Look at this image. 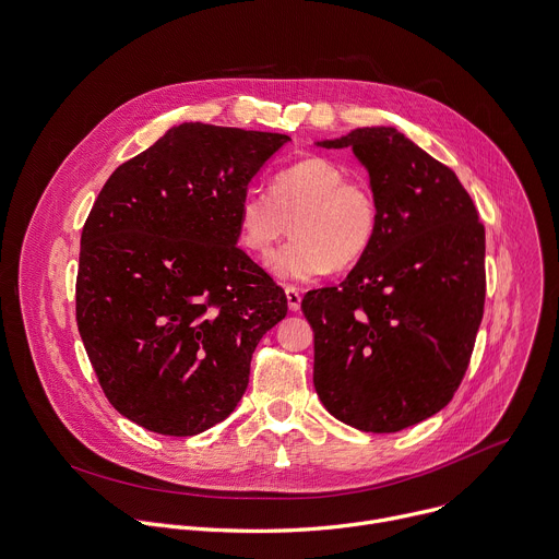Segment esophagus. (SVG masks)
Returning <instances> with one entry per match:
<instances>
[{
  "label": "esophagus",
  "mask_w": 559,
  "mask_h": 559,
  "mask_svg": "<svg viewBox=\"0 0 559 559\" xmlns=\"http://www.w3.org/2000/svg\"><path fill=\"white\" fill-rule=\"evenodd\" d=\"M285 296H287V305L292 311H298L300 309V292L296 287H285Z\"/></svg>",
  "instance_id": "obj_1"
}]
</instances>
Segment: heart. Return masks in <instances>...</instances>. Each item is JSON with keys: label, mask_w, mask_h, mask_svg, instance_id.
Masks as SVG:
<instances>
[{"label": "heart", "mask_w": 559, "mask_h": 559, "mask_svg": "<svg viewBox=\"0 0 559 559\" xmlns=\"http://www.w3.org/2000/svg\"><path fill=\"white\" fill-rule=\"evenodd\" d=\"M236 236L252 257L267 261L289 229L292 241L272 270L285 281H311L332 267L356 265L373 246L378 203L371 188L349 179L334 158L311 154L281 168L270 192L248 190L234 212Z\"/></svg>", "instance_id": "heart-1"}]
</instances>
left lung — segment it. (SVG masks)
Masks as SVG:
<instances>
[{"label": "left lung", "mask_w": 559, "mask_h": 559, "mask_svg": "<svg viewBox=\"0 0 559 559\" xmlns=\"http://www.w3.org/2000/svg\"><path fill=\"white\" fill-rule=\"evenodd\" d=\"M369 170L378 231L338 287L311 289L313 386L341 423L371 433L451 403L483 323L485 225L455 173L395 128L321 141Z\"/></svg>", "instance_id": "1"}]
</instances>
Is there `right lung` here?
I'll list each match as a JSON object with an SVG mask.
<instances>
[{
	"mask_svg": "<svg viewBox=\"0 0 559 559\" xmlns=\"http://www.w3.org/2000/svg\"><path fill=\"white\" fill-rule=\"evenodd\" d=\"M285 141L181 123L110 175L84 223L76 328L108 403L147 431L181 438L225 420L287 313L234 221Z\"/></svg>",
	"mask_w": 559,
	"mask_h": 559,
	"instance_id": "add662e5",
	"label": "right lung"
}]
</instances>
